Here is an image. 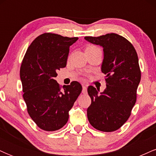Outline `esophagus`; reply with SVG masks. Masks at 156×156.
<instances>
[{"instance_id": "34e87169", "label": "esophagus", "mask_w": 156, "mask_h": 156, "mask_svg": "<svg viewBox=\"0 0 156 156\" xmlns=\"http://www.w3.org/2000/svg\"><path fill=\"white\" fill-rule=\"evenodd\" d=\"M82 93L83 94H87V86H83V89H82Z\"/></svg>"}]
</instances>
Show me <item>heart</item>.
Wrapping results in <instances>:
<instances>
[{"mask_svg": "<svg viewBox=\"0 0 156 156\" xmlns=\"http://www.w3.org/2000/svg\"><path fill=\"white\" fill-rule=\"evenodd\" d=\"M98 47H96V46L94 45H88L86 48V51H89V50H92V49H94V48H96Z\"/></svg>", "mask_w": 156, "mask_h": 156, "instance_id": "heart-1", "label": "heart"}]
</instances>
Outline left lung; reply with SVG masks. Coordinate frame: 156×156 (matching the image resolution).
I'll return each instance as SVG.
<instances>
[{"mask_svg": "<svg viewBox=\"0 0 156 156\" xmlns=\"http://www.w3.org/2000/svg\"><path fill=\"white\" fill-rule=\"evenodd\" d=\"M85 39L103 48L101 70L106 83V89L101 94L92 86L88 87L92 103L87 108V117L97 130L115 131L128 120L136 101L141 80L137 53L128 39L117 34L86 37Z\"/></svg>", "mask_w": 156, "mask_h": 156, "instance_id": "obj_1", "label": "left lung"}]
</instances>
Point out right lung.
<instances>
[{"label": "right lung", "mask_w": 156, "mask_h": 156, "mask_svg": "<svg viewBox=\"0 0 156 156\" xmlns=\"http://www.w3.org/2000/svg\"><path fill=\"white\" fill-rule=\"evenodd\" d=\"M78 39L44 33L31 42L24 55L20 70L23 99L29 116L42 130L54 131L64 126L82 91L78 82L62 89L54 79L57 71L67 65L69 46Z\"/></svg>", "instance_id": "add662e5"}]
</instances>
